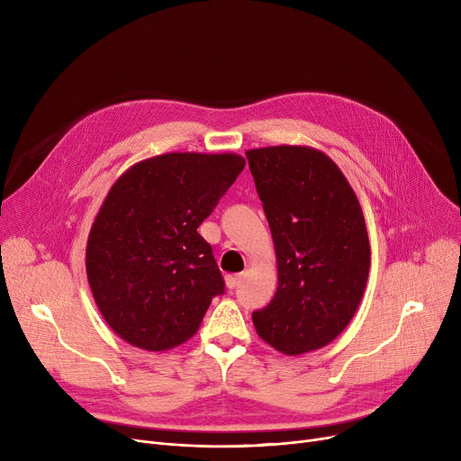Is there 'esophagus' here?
<instances>
[{
    "mask_svg": "<svg viewBox=\"0 0 461 461\" xmlns=\"http://www.w3.org/2000/svg\"><path fill=\"white\" fill-rule=\"evenodd\" d=\"M240 282V275H226V285L228 289H235Z\"/></svg>",
    "mask_w": 461,
    "mask_h": 461,
    "instance_id": "34e87169",
    "label": "esophagus"
}]
</instances>
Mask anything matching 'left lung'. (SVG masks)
<instances>
[{
	"mask_svg": "<svg viewBox=\"0 0 461 461\" xmlns=\"http://www.w3.org/2000/svg\"><path fill=\"white\" fill-rule=\"evenodd\" d=\"M276 250L278 287L252 313L261 340L285 355L316 351L355 316L370 271L360 203L325 153L303 145L247 151Z\"/></svg>",
	"mask_w": 461,
	"mask_h": 461,
	"instance_id": "left-lung-1",
	"label": "left lung"
}]
</instances>
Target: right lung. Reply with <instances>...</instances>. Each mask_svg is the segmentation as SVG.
<instances>
[{
	"label": "right lung",
	"mask_w": 461,
	"mask_h": 461,
	"mask_svg": "<svg viewBox=\"0 0 461 461\" xmlns=\"http://www.w3.org/2000/svg\"><path fill=\"white\" fill-rule=\"evenodd\" d=\"M245 158L167 153L129 167L89 231L86 271L103 318L145 351L172 349L200 329L224 278L198 233Z\"/></svg>",
	"instance_id": "right-lung-1"
}]
</instances>
